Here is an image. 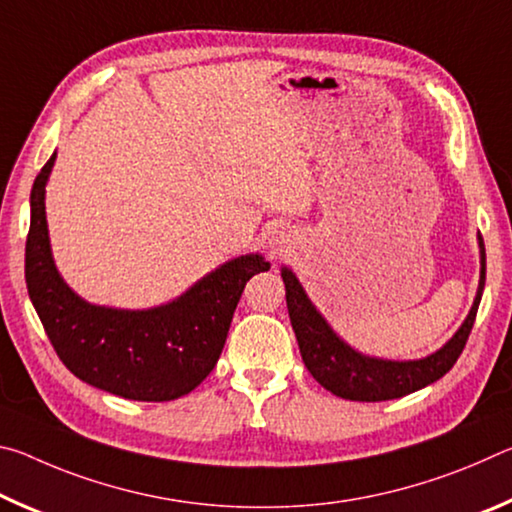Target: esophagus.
Returning a JSON list of instances; mask_svg holds the SVG:
<instances>
[{
  "mask_svg": "<svg viewBox=\"0 0 512 512\" xmlns=\"http://www.w3.org/2000/svg\"><path fill=\"white\" fill-rule=\"evenodd\" d=\"M268 244H271V246H277V239H271V241H268Z\"/></svg>",
  "mask_w": 512,
  "mask_h": 512,
  "instance_id": "1",
  "label": "esophagus"
}]
</instances>
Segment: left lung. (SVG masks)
Masks as SVG:
<instances>
[{"instance_id": "left-lung-1", "label": "left lung", "mask_w": 512, "mask_h": 512, "mask_svg": "<svg viewBox=\"0 0 512 512\" xmlns=\"http://www.w3.org/2000/svg\"><path fill=\"white\" fill-rule=\"evenodd\" d=\"M481 248V277L479 289H476L474 305L467 314L465 323L438 352L415 361H388L366 357L352 350L339 334L329 327L327 320L318 314L311 305L305 289L300 287L298 277L287 266L282 268L284 289H287V307L289 318L300 345L302 361L307 370L314 375L320 386L343 400L352 402H384L397 400L420 388L433 384L443 375H447L467 343L472 332L476 309H479L481 293L485 287V246L483 237H479Z\"/></svg>"}]
</instances>
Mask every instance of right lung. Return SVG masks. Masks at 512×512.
<instances>
[{
	"label": "right lung",
	"mask_w": 512,
	"mask_h": 512,
	"mask_svg": "<svg viewBox=\"0 0 512 512\" xmlns=\"http://www.w3.org/2000/svg\"><path fill=\"white\" fill-rule=\"evenodd\" d=\"M54 160L56 153L31 189L24 275L60 361L85 384L126 400L169 402L192 393L221 357L246 282L271 264L257 253L230 259L153 309L90 305L67 287L51 257L45 187Z\"/></svg>",
	"instance_id": "1"
}]
</instances>
